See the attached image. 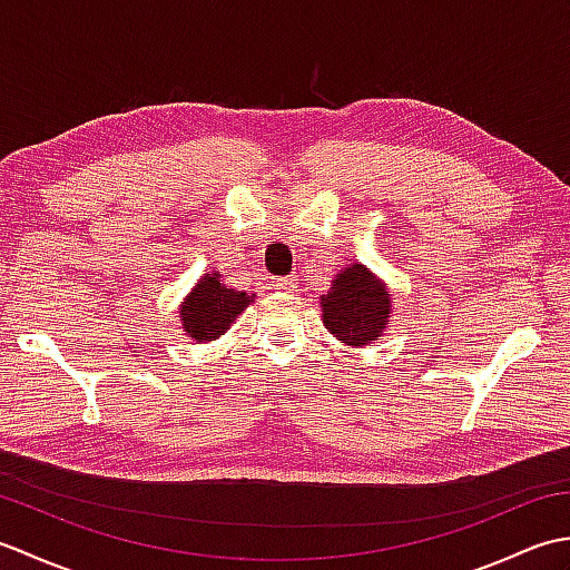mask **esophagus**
<instances>
[{"label":"esophagus","mask_w":570,"mask_h":570,"mask_svg":"<svg viewBox=\"0 0 570 570\" xmlns=\"http://www.w3.org/2000/svg\"><path fill=\"white\" fill-rule=\"evenodd\" d=\"M296 286H298V278L292 274V276H282V278H276V282H272V288H276V292H296Z\"/></svg>","instance_id":"1"}]
</instances>
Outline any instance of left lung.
Returning a JSON list of instances; mask_svg holds the SVG:
<instances>
[{"instance_id": "8db88e82", "label": "left lung", "mask_w": 570, "mask_h": 570, "mask_svg": "<svg viewBox=\"0 0 570 570\" xmlns=\"http://www.w3.org/2000/svg\"><path fill=\"white\" fill-rule=\"evenodd\" d=\"M323 323L337 341L362 347L380 341L392 313V296L365 264H350L321 296Z\"/></svg>"}]
</instances>
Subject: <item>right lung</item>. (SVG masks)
<instances>
[{"mask_svg":"<svg viewBox=\"0 0 570 570\" xmlns=\"http://www.w3.org/2000/svg\"><path fill=\"white\" fill-rule=\"evenodd\" d=\"M252 301L254 296L220 284V274H205L180 304V323L196 343L215 341L229 331V325Z\"/></svg>","mask_w":570,"mask_h":570,"instance_id":"right-lung-1","label":"right lung"}]
</instances>
